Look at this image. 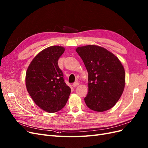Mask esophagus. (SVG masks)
I'll list each match as a JSON object with an SVG mask.
<instances>
[{
    "mask_svg": "<svg viewBox=\"0 0 148 148\" xmlns=\"http://www.w3.org/2000/svg\"><path fill=\"white\" fill-rule=\"evenodd\" d=\"M78 84H79V82H75V83H73V87H76V86H78Z\"/></svg>",
    "mask_w": 148,
    "mask_h": 148,
    "instance_id": "esophagus-1",
    "label": "esophagus"
}]
</instances>
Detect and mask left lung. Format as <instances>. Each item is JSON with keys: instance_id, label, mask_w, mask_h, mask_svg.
<instances>
[{"instance_id": "obj_1", "label": "left lung", "mask_w": 148, "mask_h": 148, "mask_svg": "<svg viewBox=\"0 0 148 148\" xmlns=\"http://www.w3.org/2000/svg\"><path fill=\"white\" fill-rule=\"evenodd\" d=\"M76 51L88 73V93L84 97L86 106L97 112L111 109L125 88V70L120 61L112 53L97 46L79 47Z\"/></svg>"}]
</instances>
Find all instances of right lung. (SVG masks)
I'll use <instances>...</instances> for the list:
<instances>
[{
  "mask_svg": "<svg viewBox=\"0 0 148 148\" xmlns=\"http://www.w3.org/2000/svg\"><path fill=\"white\" fill-rule=\"evenodd\" d=\"M64 51V47L58 46L44 49L34 58L26 71L28 93L36 105L47 112L64 108L71 92L58 65V60Z\"/></svg>",
  "mask_w": 148,
  "mask_h": 148,
  "instance_id": "add662e5",
  "label": "right lung"
}]
</instances>
